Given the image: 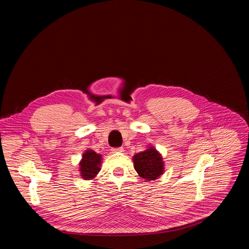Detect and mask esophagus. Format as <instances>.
Wrapping results in <instances>:
<instances>
[{
    "label": "esophagus",
    "instance_id": "esophagus-1",
    "mask_svg": "<svg viewBox=\"0 0 249 249\" xmlns=\"http://www.w3.org/2000/svg\"><path fill=\"white\" fill-rule=\"evenodd\" d=\"M112 152L113 153H122V152H124V148L123 147H114V148H112Z\"/></svg>",
    "mask_w": 249,
    "mask_h": 249
}]
</instances>
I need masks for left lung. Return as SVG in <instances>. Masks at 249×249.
Here are the masks:
<instances>
[{
  "label": "left lung",
  "instance_id": "obj_1",
  "mask_svg": "<svg viewBox=\"0 0 249 249\" xmlns=\"http://www.w3.org/2000/svg\"><path fill=\"white\" fill-rule=\"evenodd\" d=\"M134 168L138 175L146 180H154L162 176L164 165L161 155L154 147H149L144 152L133 157Z\"/></svg>",
  "mask_w": 249,
  "mask_h": 249
}]
</instances>
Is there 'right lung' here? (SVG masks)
<instances>
[{
	"label": "right lung",
	"mask_w": 249,
	"mask_h": 249,
	"mask_svg": "<svg viewBox=\"0 0 249 249\" xmlns=\"http://www.w3.org/2000/svg\"><path fill=\"white\" fill-rule=\"evenodd\" d=\"M102 156L94 153L93 150H86L83 154L82 161L80 162L81 176L85 179L93 178L100 171Z\"/></svg>",
	"instance_id": "add662e5"
}]
</instances>
